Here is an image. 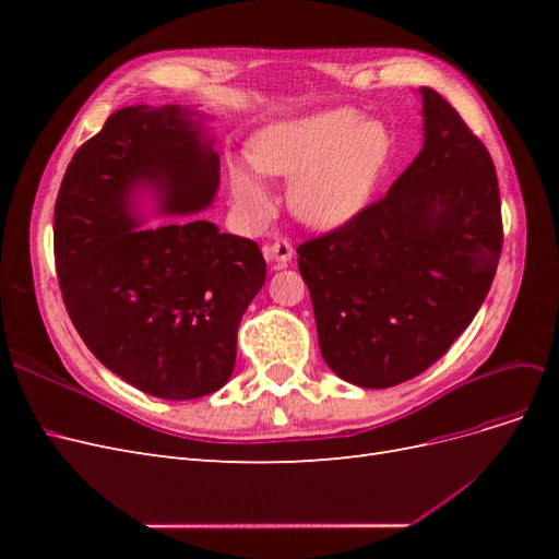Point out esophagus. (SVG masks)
Segmentation results:
<instances>
[{
  "mask_svg": "<svg viewBox=\"0 0 559 559\" xmlns=\"http://www.w3.org/2000/svg\"><path fill=\"white\" fill-rule=\"evenodd\" d=\"M263 257L267 261H275L280 267L294 259V247L289 240H275L263 245Z\"/></svg>",
  "mask_w": 559,
  "mask_h": 559,
  "instance_id": "1",
  "label": "esophagus"
}]
</instances>
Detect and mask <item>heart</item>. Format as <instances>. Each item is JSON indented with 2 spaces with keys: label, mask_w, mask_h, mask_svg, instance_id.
Masks as SVG:
<instances>
[{
  "label": "heart",
  "mask_w": 559,
  "mask_h": 559,
  "mask_svg": "<svg viewBox=\"0 0 559 559\" xmlns=\"http://www.w3.org/2000/svg\"><path fill=\"white\" fill-rule=\"evenodd\" d=\"M389 156V130L378 121L359 123L354 111L267 126L249 148L251 165L260 173L292 179L289 207L314 228H337L357 216L373 195ZM255 171L247 163H233L230 189L247 216L261 218L270 210V193Z\"/></svg>",
  "instance_id": "obj_1"
}]
</instances>
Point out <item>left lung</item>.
I'll return each mask as SVG.
<instances>
[{
  "label": "left lung",
  "mask_w": 559,
  "mask_h": 559,
  "mask_svg": "<svg viewBox=\"0 0 559 559\" xmlns=\"http://www.w3.org/2000/svg\"><path fill=\"white\" fill-rule=\"evenodd\" d=\"M419 93L417 158L386 195L298 247L321 357L366 389L443 357L480 310L503 245L492 156L448 99Z\"/></svg>",
  "instance_id": "obj_1"
}]
</instances>
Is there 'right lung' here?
I'll list each match as a JSON object with an SVG mask.
<instances>
[{"mask_svg":"<svg viewBox=\"0 0 559 559\" xmlns=\"http://www.w3.org/2000/svg\"><path fill=\"white\" fill-rule=\"evenodd\" d=\"M198 111L134 105L81 144L56 200L64 308L83 343L144 394L186 401L222 389L238 326L265 282L259 245L202 218L142 230L130 195L148 186L165 214L210 207L218 154Z\"/></svg>","mask_w":559,"mask_h":559,"instance_id":"obj_1","label":"right lung"}]
</instances>
